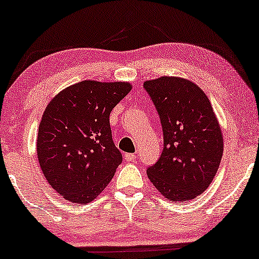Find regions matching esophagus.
Wrapping results in <instances>:
<instances>
[{"instance_id": "esophagus-1", "label": "esophagus", "mask_w": 259, "mask_h": 259, "mask_svg": "<svg viewBox=\"0 0 259 259\" xmlns=\"http://www.w3.org/2000/svg\"><path fill=\"white\" fill-rule=\"evenodd\" d=\"M123 158H124L125 162H134V161H136V155H135V154H124Z\"/></svg>"}]
</instances>
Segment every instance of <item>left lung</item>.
I'll use <instances>...</instances> for the list:
<instances>
[{"label":"left lung","mask_w":259,"mask_h":259,"mask_svg":"<svg viewBox=\"0 0 259 259\" xmlns=\"http://www.w3.org/2000/svg\"><path fill=\"white\" fill-rule=\"evenodd\" d=\"M161 118L164 148L147 174L171 202L191 201L207 189L223 155V134L209 98L190 79L162 76L144 82Z\"/></svg>","instance_id":"obj_1"}]
</instances>
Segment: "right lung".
Listing matches in <instances>:
<instances>
[{"mask_svg":"<svg viewBox=\"0 0 259 259\" xmlns=\"http://www.w3.org/2000/svg\"><path fill=\"white\" fill-rule=\"evenodd\" d=\"M133 85L82 81L58 93L39 122L36 151L50 187L69 202H93L110 183L122 155L112 142L110 112Z\"/></svg>","mask_w":259,"mask_h":259,"instance_id":"right-lung-1","label":"right lung"}]
</instances>
